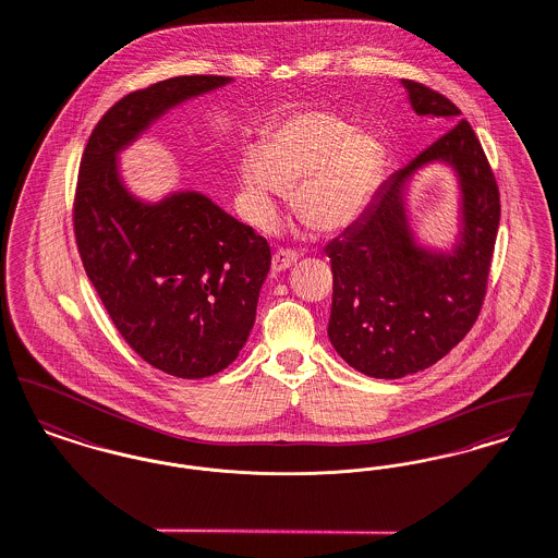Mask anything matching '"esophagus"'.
Returning <instances> with one entry per match:
<instances>
[{"instance_id": "34e87169", "label": "esophagus", "mask_w": 558, "mask_h": 558, "mask_svg": "<svg viewBox=\"0 0 558 558\" xmlns=\"http://www.w3.org/2000/svg\"><path fill=\"white\" fill-rule=\"evenodd\" d=\"M295 260H298V252H293V250H277L272 254V270L281 272V270L290 268Z\"/></svg>"}]
</instances>
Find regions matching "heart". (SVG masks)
Segmentation results:
<instances>
[{
  "label": "heart",
  "mask_w": 558,
  "mask_h": 558,
  "mask_svg": "<svg viewBox=\"0 0 558 558\" xmlns=\"http://www.w3.org/2000/svg\"><path fill=\"white\" fill-rule=\"evenodd\" d=\"M384 145L365 130L327 111H300L281 119L265 148L241 159V195L247 218L265 227L277 202L293 193L295 216L317 233L352 225L378 184Z\"/></svg>",
  "instance_id": "obj_1"
}]
</instances>
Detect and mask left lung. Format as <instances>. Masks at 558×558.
<instances>
[{
	"label": "left lung",
	"instance_id": "1",
	"mask_svg": "<svg viewBox=\"0 0 558 558\" xmlns=\"http://www.w3.org/2000/svg\"><path fill=\"white\" fill-rule=\"evenodd\" d=\"M417 116L453 123L380 186L363 216L327 245L333 272L329 342L356 372L395 380L435 365L476 322L494 256L499 191L483 147L460 109L439 92L403 80ZM445 162L461 184V231L453 251L422 248L412 236L404 186L428 162Z\"/></svg>",
	"mask_w": 558,
	"mask_h": 558
}]
</instances>
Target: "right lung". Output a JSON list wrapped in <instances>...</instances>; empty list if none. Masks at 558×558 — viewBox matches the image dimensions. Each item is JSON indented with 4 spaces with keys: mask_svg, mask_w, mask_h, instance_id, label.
Instances as JSON below:
<instances>
[{
    "mask_svg": "<svg viewBox=\"0 0 558 558\" xmlns=\"http://www.w3.org/2000/svg\"><path fill=\"white\" fill-rule=\"evenodd\" d=\"M231 82L182 75L123 96L89 136L73 204L82 263L119 333L148 365L186 380L222 372L247 342L270 247L197 191L138 199L118 157L170 109Z\"/></svg>",
    "mask_w": 558,
    "mask_h": 558,
    "instance_id": "add662e5",
    "label": "right lung"
}]
</instances>
